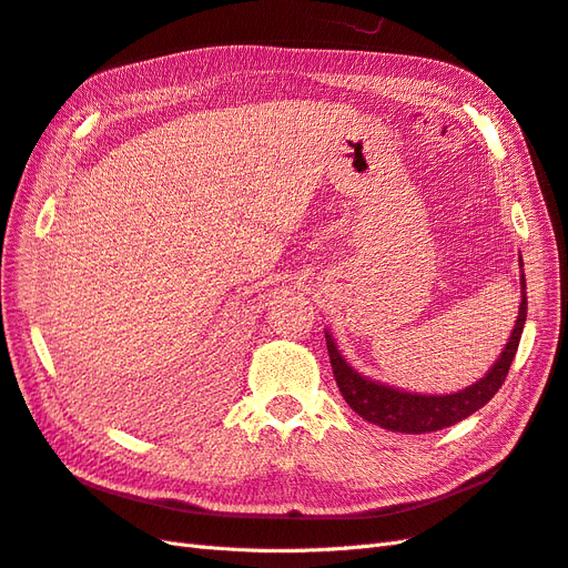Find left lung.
Listing matches in <instances>:
<instances>
[{
  "mask_svg": "<svg viewBox=\"0 0 568 568\" xmlns=\"http://www.w3.org/2000/svg\"><path fill=\"white\" fill-rule=\"evenodd\" d=\"M520 297L523 300H520L514 333L511 338H508L501 357L497 359V365L485 374V379H479L477 384L450 396H419V394H408V390H396L390 386L365 379V376H359L341 357L336 343H333V338L326 333V347H328L333 376H336V384L341 388L343 398L359 417H365L367 423L379 425L388 432L427 434V432H436V429L460 423V419L473 415L475 410H479L485 403L494 398V394L501 388L508 369H511V362L516 357L523 324H526V312H528L526 275L523 273H520Z\"/></svg>",
  "mask_w": 568,
  "mask_h": 568,
  "instance_id": "obj_1",
  "label": "left lung"
}]
</instances>
